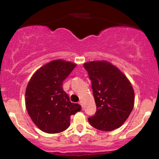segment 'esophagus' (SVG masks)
I'll return each instance as SVG.
<instances>
[{
    "mask_svg": "<svg viewBox=\"0 0 159 159\" xmlns=\"http://www.w3.org/2000/svg\"><path fill=\"white\" fill-rule=\"evenodd\" d=\"M79 104L81 105L82 107H83V101H82V100H81V101L79 102Z\"/></svg>",
    "mask_w": 159,
    "mask_h": 159,
    "instance_id": "1",
    "label": "esophagus"
}]
</instances>
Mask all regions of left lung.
I'll return each mask as SVG.
<instances>
[{
  "label": "left lung",
  "mask_w": 159,
  "mask_h": 159,
  "mask_svg": "<svg viewBox=\"0 0 159 159\" xmlns=\"http://www.w3.org/2000/svg\"><path fill=\"white\" fill-rule=\"evenodd\" d=\"M92 81L96 113L88 118L98 130L113 131L125 123L134 104L132 84L117 67L106 61L84 63Z\"/></svg>",
  "instance_id": "left-lung-1"
}]
</instances>
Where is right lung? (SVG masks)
Here are the masks:
<instances>
[{"mask_svg": "<svg viewBox=\"0 0 159 159\" xmlns=\"http://www.w3.org/2000/svg\"><path fill=\"white\" fill-rule=\"evenodd\" d=\"M76 64L63 60H54L36 71L27 84L25 105L32 121L43 132L55 134L67 129L71 115L81 106L69 101L63 91V82Z\"/></svg>", "mask_w": 159, "mask_h": 159, "instance_id": "1", "label": "right lung"}]
</instances>
